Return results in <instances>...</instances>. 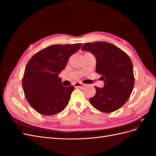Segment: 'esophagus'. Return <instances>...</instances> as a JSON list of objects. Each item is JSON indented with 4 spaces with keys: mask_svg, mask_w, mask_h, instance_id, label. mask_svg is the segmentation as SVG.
<instances>
[{
    "mask_svg": "<svg viewBox=\"0 0 156 156\" xmlns=\"http://www.w3.org/2000/svg\"><path fill=\"white\" fill-rule=\"evenodd\" d=\"M84 86V84L81 83H75V87L76 88H83Z\"/></svg>",
    "mask_w": 156,
    "mask_h": 156,
    "instance_id": "34e87169",
    "label": "esophagus"
}]
</instances>
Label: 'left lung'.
Instances as JSON below:
<instances>
[{
	"label": "left lung",
	"instance_id": "obj_1",
	"mask_svg": "<svg viewBox=\"0 0 156 156\" xmlns=\"http://www.w3.org/2000/svg\"><path fill=\"white\" fill-rule=\"evenodd\" d=\"M82 50L90 52L96 58V72L104 87L96 88L90 103L96 109L112 112L123 106L133 91L135 77L129 56L116 45L105 41L84 44Z\"/></svg>",
	"mask_w": 156,
	"mask_h": 156
}]
</instances>
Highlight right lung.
<instances>
[{"mask_svg":"<svg viewBox=\"0 0 156 156\" xmlns=\"http://www.w3.org/2000/svg\"><path fill=\"white\" fill-rule=\"evenodd\" d=\"M81 45H50L33 55L28 62L22 80L23 91L30 106L40 114L54 115L68 105L74 87L62 86L58 74Z\"/></svg>","mask_w":156,"mask_h":156,"instance_id":"obj_1","label":"right lung"}]
</instances>
